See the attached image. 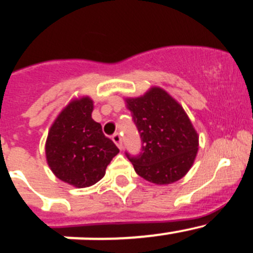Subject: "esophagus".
Here are the masks:
<instances>
[{"instance_id":"obj_1","label":"esophagus","mask_w":253,"mask_h":253,"mask_svg":"<svg viewBox=\"0 0 253 253\" xmlns=\"http://www.w3.org/2000/svg\"><path fill=\"white\" fill-rule=\"evenodd\" d=\"M112 141H114L115 144H116L117 147L121 149V148H122V138H121V134H120L119 132H116V133L112 134Z\"/></svg>"}]
</instances>
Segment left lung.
<instances>
[{
  "mask_svg": "<svg viewBox=\"0 0 253 253\" xmlns=\"http://www.w3.org/2000/svg\"><path fill=\"white\" fill-rule=\"evenodd\" d=\"M126 104L142 139L138 155L126 152L137 174L157 185L183 177L197 155L198 134L182 106L159 86Z\"/></svg>",
  "mask_w": 253,
  "mask_h": 253,
  "instance_id": "obj_1",
  "label": "left lung"
}]
</instances>
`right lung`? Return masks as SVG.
<instances>
[{"label":"right lung","mask_w":253,"mask_h":253,"mask_svg":"<svg viewBox=\"0 0 253 253\" xmlns=\"http://www.w3.org/2000/svg\"><path fill=\"white\" fill-rule=\"evenodd\" d=\"M93 100L82 96L71 101L48 131L45 153L51 171L75 187H89L105 175L106 167L120 152L91 119Z\"/></svg>","instance_id":"right-lung-1"}]
</instances>
